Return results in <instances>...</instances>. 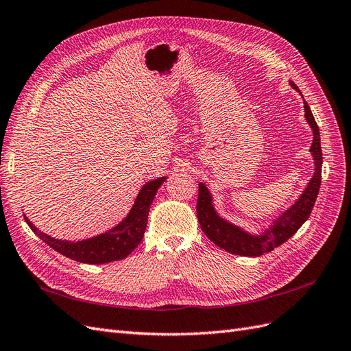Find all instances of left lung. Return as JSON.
<instances>
[{"instance_id": "1", "label": "left lung", "mask_w": 351, "mask_h": 351, "mask_svg": "<svg viewBox=\"0 0 351 351\" xmlns=\"http://www.w3.org/2000/svg\"><path fill=\"white\" fill-rule=\"evenodd\" d=\"M291 88L302 95L299 88L290 80ZM303 97V95H302ZM304 105V119L309 123L313 132V142L311 146V154L315 161V171L311 182L307 183L303 193L299 196L294 204L285 209L282 214L272 221L259 234H253L250 231L232 224V222L221 218L214 206V200L209 189L199 183V197H197V219L202 227V231L205 232L210 241H214L218 247L227 250L232 254H240V256H261L263 253H268L275 247L281 246L282 243L289 240L294 232L299 230L306 219L309 218L313 209L315 200L319 193L321 180H322V151H321V137H319V127H317L315 117L307 105Z\"/></svg>"}]
</instances>
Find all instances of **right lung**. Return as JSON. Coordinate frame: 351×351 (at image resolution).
I'll use <instances>...</instances> for the list:
<instances>
[{"instance_id":"right-lung-1","label":"right lung","mask_w":351,"mask_h":351,"mask_svg":"<svg viewBox=\"0 0 351 351\" xmlns=\"http://www.w3.org/2000/svg\"><path fill=\"white\" fill-rule=\"evenodd\" d=\"M165 180L167 177H159L145 183L139 190V193H137L129 214L112 228L89 239L73 241L51 237L32 224V221L26 215L25 219L32 231L39 236L42 241H45L49 247L57 250L58 253L64 254L66 258L92 265L121 261L129 256L137 247V244H141L147 226L149 208L158 189L161 187Z\"/></svg>"}]
</instances>
